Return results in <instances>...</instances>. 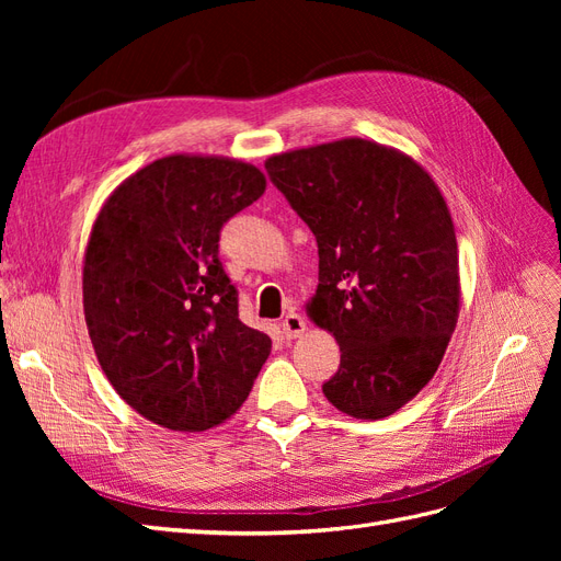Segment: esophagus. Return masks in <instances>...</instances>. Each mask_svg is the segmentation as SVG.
<instances>
[{
	"label": "esophagus",
	"instance_id": "esophagus-1",
	"mask_svg": "<svg viewBox=\"0 0 561 561\" xmlns=\"http://www.w3.org/2000/svg\"><path fill=\"white\" fill-rule=\"evenodd\" d=\"M280 328H283L285 339H297V336L304 334V330H307V320H304L299 313L290 311V313H287V316L283 318Z\"/></svg>",
	"mask_w": 561,
	"mask_h": 561
}]
</instances>
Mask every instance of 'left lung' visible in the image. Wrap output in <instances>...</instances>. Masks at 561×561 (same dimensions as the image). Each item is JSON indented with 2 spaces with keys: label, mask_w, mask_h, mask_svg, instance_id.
<instances>
[{
  "label": "left lung",
  "mask_w": 561,
  "mask_h": 561,
  "mask_svg": "<svg viewBox=\"0 0 561 561\" xmlns=\"http://www.w3.org/2000/svg\"><path fill=\"white\" fill-rule=\"evenodd\" d=\"M264 168L318 243L309 316L342 351L322 393L355 419L398 412L433 379L458 318L443 194L410 157L358 138L287 151Z\"/></svg>",
  "instance_id": "8db88e82"
}]
</instances>
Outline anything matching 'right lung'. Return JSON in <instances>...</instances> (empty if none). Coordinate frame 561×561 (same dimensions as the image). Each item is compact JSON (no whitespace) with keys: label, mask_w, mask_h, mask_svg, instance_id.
I'll return each instance as SVG.
<instances>
[{"label":"right lung","mask_w":561,"mask_h":561,"mask_svg":"<svg viewBox=\"0 0 561 561\" xmlns=\"http://www.w3.org/2000/svg\"><path fill=\"white\" fill-rule=\"evenodd\" d=\"M254 165L165 157L100 210L83 260V313L100 367L135 412L208 431L245 402L271 339L243 325L219 233L264 194Z\"/></svg>","instance_id":"1"}]
</instances>
